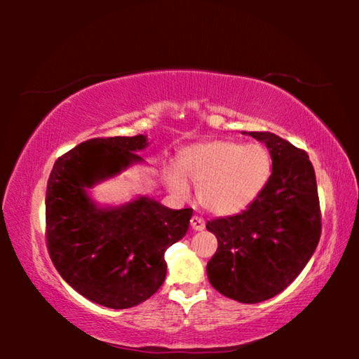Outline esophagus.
Returning a JSON list of instances; mask_svg holds the SVG:
<instances>
[{"mask_svg": "<svg viewBox=\"0 0 359 359\" xmlns=\"http://www.w3.org/2000/svg\"><path fill=\"white\" fill-rule=\"evenodd\" d=\"M190 224H191V228H193L194 231H203V229L205 228V222L203 220L201 217H198V215H193V217H191Z\"/></svg>", "mask_w": 359, "mask_h": 359, "instance_id": "34e87169", "label": "esophagus"}]
</instances>
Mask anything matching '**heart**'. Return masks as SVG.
Instances as JSON below:
<instances>
[{
	"label": "heart",
	"mask_w": 359,
	"mask_h": 359,
	"mask_svg": "<svg viewBox=\"0 0 359 359\" xmlns=\"http://www.w3.org/2000/svg\"><path fill=\"white\" fill-rule=\"evenodd\" d=\"M272 172V156L263 144L209 141L185 149L179 171L168 168L166 184L174 194H188V182L198 187L204 209L217 215L244 210L263 191Z\"/></svg>",
	"instance_id": "b5f03b06"
}]
</instances>
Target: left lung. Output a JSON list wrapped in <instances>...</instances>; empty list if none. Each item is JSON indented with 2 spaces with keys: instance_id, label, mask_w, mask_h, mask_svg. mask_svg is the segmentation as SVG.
<instances>
[{
  "instance_id": "left-lung-1",
  "label": "left lung",
  "mask_w": 359,
  "mask_h": 359,
  "mask_svg": "<svg viewBox=\"0 0 359 359\" xmlns=\"http://www.w3.org/2000/svg\"><path fill=\"white\" fill-rule=\"evenodd\" d=\"M248 135L267 145L272 174L245 210L205 224L218 241L208 277L223 296L257 304L278 294L299 276L318 245L321 212L306 151L274 133Z\"/></svg>"
}]
</instances>
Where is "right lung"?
I'll return each mask as SVG.
<instances>
[{
  "label": "right lung",
  "instance_id": "add662e5",
  "mask_svg": "<svg viewBox=\"0 0 359 359\" xmlns=\"http://www.w3.org/2000/svg\"><path fill=\"white\" fill-rule=\"evenodd\" d=\"M147 137H95L53 165L46 191V241L53 266L77 293L111 309L149 299L166 277L165 252L188 231L193 209L139 198L100 209L87 188L142 161Z\"/></svg>",
  "mask_w": 359,
  "mask_h": 359
}]
</instances>
